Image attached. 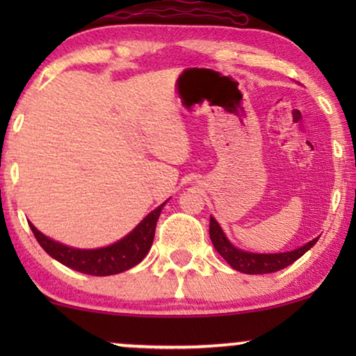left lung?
Here are the masks:
<instances>
[{
	"mask_svg": "<svg viewBox=\"0 0 356 356\" xmlns=\"http://www.w3.org/2000/svg\"><path fill=\"white\" fill-rule=\"evenodd\" d=\"M209 235H211L212 245L216 248L218 254L230 264L233 269L243 274H270V272H277L284 267L293 264L296 259H300L306 251L311 250L316 245V241L319 240L314 238L313 241L306 243V245L300 246L298 250L289 251V252H275V254H257V252H248L241 251L232 245L227 240L225 233L222 232L220 225L217 220L211 217V223H209Z\"/></svg>",
	"mask_w": 356,
	"mask_h": 356,
	"instance_id": "1",
	"label": "left lung"
}]
</instances>
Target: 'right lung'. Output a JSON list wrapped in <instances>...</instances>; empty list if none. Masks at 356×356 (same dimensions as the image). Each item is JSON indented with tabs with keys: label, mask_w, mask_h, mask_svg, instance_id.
<instances>
[{
	"label": "right lung",
	"mask_w": 356,
	"mask_h": 356,
	"mask_svg": "<svg viewBox=\"0 0 356 356\" xmlns=\"http://www.w3.org/2000/svg\"><path fill=\"white\" fill-rule=\"evenodd\" d=\"M163 206L165 202L160 204L155 211L150 212L123 240L116 241L110 246L99 248V250H77V248H70L45 236L31 222H29V227H31L33 236L37 238L38 245L53 259L61 262V264L70 267V269L97 277L115 275L139 264L145 257V254H147L150 246H152L155 225H157V220Z\"/></svg>",
	"instance_id": "right-lung-1"
}]
</instances>
